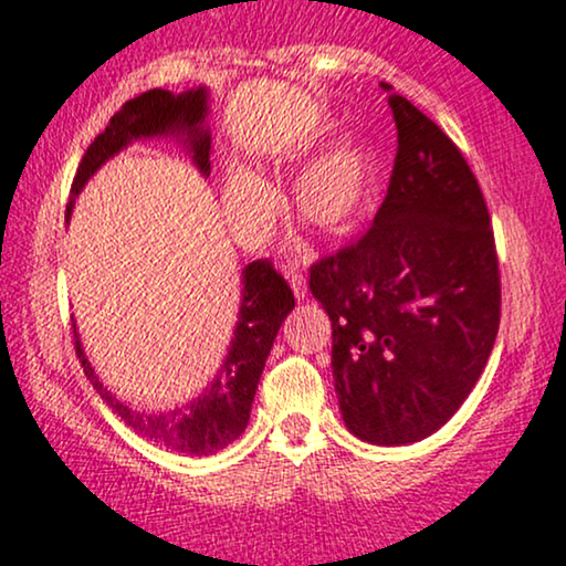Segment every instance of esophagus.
Masks as SVG:
<instances>
[{"instance_id": "1", "label": "esophagus", "mask_w": 566, "mask_h": 566, "mask_svg": "<svg viewBox=\"0 0 566 566\" xmlns=\"http://www.w3.org/2000/svg\"><path fill=\"white\" fill-rule=\"evenodd\" d=\"M285 277H289L291 289H294V296L298 298V302H302V298H306V281H304V275H298L296 270H289V272H285Z\"/></svg>"}]
</instances>
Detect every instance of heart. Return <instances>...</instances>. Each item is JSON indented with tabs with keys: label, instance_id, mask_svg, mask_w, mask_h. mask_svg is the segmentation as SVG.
<instances>
[{
	"label": "heart",
	"instance_id": "obj_1",
	"mask_svg": "<svg viewBox=\"0 0 566 566\" xmlns=\"http://www.w3.org/2000/svg\"><path fill=\"white\" fill-rule=\"evenodd\" d=\"M375 165L359 138L346 136L298 170L291 201L306 226L323 233L352 228L373 199ZM222 205L243 239L260 241L277 214V197L268 180L241 165H230L222 178Z\"/></svg>",
	"mask_w": 566,
	"mask_h": 566
}]
</instances>
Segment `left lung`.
<instances>
[{"label":"left lung","mask_w":566,"mask_h":566,"mask_svg":"<svg viewBox=\"0 0 566 566\" xmlns=\"http://www.w3.org/2000/svg\"><path fill=\"white\" fill-rule=\"evenodd\" d=\"M388 104L399 149L386 199L354 247L312 264L310 291L331 317L346 428L365 443L407 446L443 428L483 375L501 281L462 151L403 96Z\"/></svg>","instance_id":"obj_1"}]
</instances>
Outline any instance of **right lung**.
Returning <instances> with one entry per match:
<instances>
[{
  "label": "right lung",
  "instance_id": "add662e5",
  "mask_svg": "<svg viewBox=\"0 0 566 566\" xmlns=\"http://www.w3.org/2000/svg\"><path fill=\"white\" fill-rule=\"evenodd\" d=\"M207 117V86L180 91V94L151 88L136 99L125 102L123 109H117L107 128L91 142L81 159L73 188H70L67 220L73 214L75 199L94 178V172L134 142L172 138L188 151L201 176L209 178L212 134H209ZM291 310H294V294H291L281 272H275L268 260L247 264L241 272L239 319H235L226 359L220 361L218 373L209 378L207 388L197 399L167 411L136 409L117 399L91 367L78 331H75V352H78L83 373H86L91 386L130 430H136L146 441H155L165 449L186 453V457H209V453L226 449L247 430L264 361H268L272 340L281 331L283 319L291 315Z\"/></svg>",
  "mask_w": 566,
  "mask_h": 566
}]
</instances>
